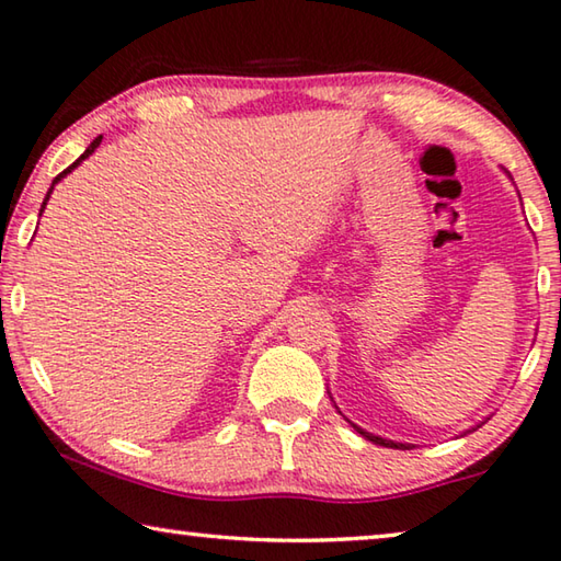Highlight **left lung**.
Returning <instances> with one entry per match:
<instances>
[{
  "label": "left lung",
  "mask_w": 561,
  "mask_h": 561,
  "mask_svg": "<svg viewBox=\"0 0 561 561\" xmlns=\"http://www.w3.org/2000/svg\"><path fill=\"white\" fill-rule=\"evenodd\" d=\"M346 421H348V417H346ZM348 423H351V421H348ZM351 425H354V431L364 435L366 440H371V443H376V445H383V448H396V450H411V448H413V445H408V443H393V440L378 438V435H374V433H366L364 428H358L356 423H351ZM478 428H480V425H478ZM472 431H474V428H472Z\"/></svg>",
  "instance_id": "1"
}]
</instances>
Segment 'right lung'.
<instances>
[{
	"label": "right lung",
	"instance_id": "obj_1",
	"mask_svg": "<svg viewBox=\"0 0 561 561\" xmlns=\"http://www.w3.org/2000/svg\"><path fill=\"white\" fill-rule=\"evenodd\" d=\"M101 138H103V136H99L96 140H93V144H91V146H89L87 150H83V153H81V158H79V160H76V163H71L69 168H66V170H64V173H59V175H56V178H54V183H51V187H49V193H46V197H44V203H42V210H39V215L44 213V207H46V203H49V197H51V190H54V185H56V183H59V180H61L64 175H69V173H71V170H73L76 165H81V160H87V158H89V156L93 153V150H96V148L101 146Z\"/></svg>",
	"mask_w": 561,
	"mask_h": 561
}]
</instances>
